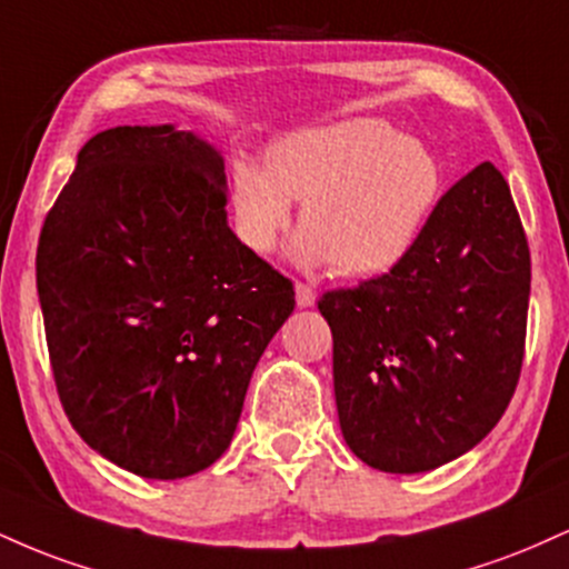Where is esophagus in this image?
I'll return each mask as SVG.
<instances>
[{
    "label": "esophagus",
    "mask_w": 569,
    "mask_h": 569,
    "mask_svg": "<svg viewBox=\"0 0 569 569\" xmlns=\"http://www.w3.org/2000/svg\"><path fill=\"white\" fill-rule=\"evenodd\" d=\"M293 293H297V307H312L316 305V291L310 289V286H305V283H297V289H293Z\"/></svg>",
    "instance_id": "34e87169"
}]
</instances>
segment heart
I'll return each mask as SVG.
<instances>
[{
	"label": "heart",
	"instance_id": "1",
	"mask_svg": "<svg viewBox=\"0 0 569 569\" xmlns=\"http://www.w3.org/2000/svg\"><path fill=\"white\" fill-rule=\"evenodd\" d=\"M443 192V166L426 141L377 117H350L283 136L267 162H232V211L240 240L270 253L291 224L302 227L291 257L335 264L339 276L375 278L415 251Z\"/></svg>",
	"mask_w": 569,
	"mask_h": 569
}]
</instances>
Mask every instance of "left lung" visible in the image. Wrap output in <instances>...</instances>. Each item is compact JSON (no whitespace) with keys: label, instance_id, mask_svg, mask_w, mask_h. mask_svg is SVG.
<instances>
[{"label":"left lung","instance_id":"left-lung-1","mask_svg":"<svg viewBox=\"0 0 569 569\" xmlns=\"http://www.w3.org/2000/svg\"><path fill=\"white\" fill-rule=\"evenodd\" d=\"M530 248L511 189L481 162L388 276L323 293L350 452L426 473L471 452L511 401L525 356Z\"/></svg>","mask_w":569,"mask_h":569}]
</instances>
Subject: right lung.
Returning a JSON list of instances; mask_svg holds the SVG:
<instances>
[{"label": "right lung", "mask_w": 569, "mask_h": 569, "mask_svg": "<svg viewBox=\"0 0 569 569\" xmlns=\"http://www.w3.org/2000/svg\"><path fill=\"white\" fill-rule=\"evenodd\" d=\"M224 158L194 130L90 139L37 248L56 388L88 447L184 479L230 447L253 369L293 312L291 280L227 221Z\"/></svg>", "instance_id": "add662e5"}]
</instances>
